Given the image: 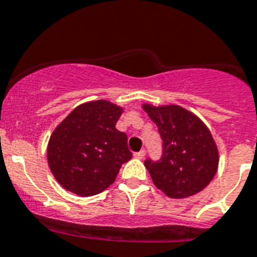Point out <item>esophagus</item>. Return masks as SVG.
<instances>
[{"label":"esophagus","instance_id":"obj_1","mask_svg":"<svg viewBox=\"0 0 257 257\" xmlns=\"http://www.w3.org/2000/svg\"><path fill=\"white\" fill-rule=\"evenodd\" d=\"M135 157L139 158V160H143V158L145 157V150H140V152L135 153Z\"/></svg>","mask_w":257,"mask_h":257}]
</instances>
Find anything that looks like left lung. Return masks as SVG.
Wrapping results in <instances>:
<instances>
[{
  "label": "left lung",
  "mask_w": 257,
  "mask_h": 257,
  "mask_svg": "<svg viewBox=\"0 0 257 257\" xmlns=\"http://www.w3.org/2000/svg\"><path fill=\"white\" fill-rule=\"evenodd\" d=\"M143 108L156 122L164 141L160 161H145L156 187L174 199L202 191L212 181L219 164L210 129L193 112L176 104H144Z\"/></svg>",
  "instance_id": "1"
}]
</instances>
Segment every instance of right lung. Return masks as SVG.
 <instances>
[{
	"label": "right lung",
	"instance_id": "obj_1",
	"mask_svg": "<svg viewBox=\"0 0 257 257\" xmlns=\"http://www.w3.org/2000/svg\"><path fill=\"white\" fill-rule=\"evenodd\" d=\"M122 108L107 100L80 104L50 137L47 162L63 189L92 197L112 185L132 158L128 137L116 129Z\"/></svg>",
	"mask_w": 257,
	"mask_h": 257
}]
</instances>
